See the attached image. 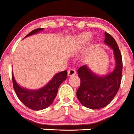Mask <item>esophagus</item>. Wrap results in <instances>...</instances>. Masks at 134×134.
I'll return each instance as SVG.
<instances>
[{
  "mask_svg": "<svg viewBox=\"0 0 134 134\" xmlns=\"http://www.w3.org/2000/svg\"><path fill=\"white\" fill-rule=\"evenodd\" d=\"M68 74L69 76H74V74H76V71L74 69H70V70H68Z\"/></svg>",
  "mask_w": 134,
  "mask_h": 134,
  "instance_id": "esophagus-1",
  "label": "esophagus"
}]
</instances>
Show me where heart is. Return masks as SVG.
I'll return each mask as SVG.
<instances>
[{"label":"heart","instance_id":"obj_1","mask_svg":"<svg viewBox=\"0 0 134 134\" xmlns=\"http://www.w3.org/2000/svg\"><path fill=\"white\" fill-rule=\"evenodd\" d=\"M92 37V34L91 33H84L80 34L77 37V43L79 46H84L88 43Z\"/></svg>","mask_w":134,"mask_h":134}]
</instances>
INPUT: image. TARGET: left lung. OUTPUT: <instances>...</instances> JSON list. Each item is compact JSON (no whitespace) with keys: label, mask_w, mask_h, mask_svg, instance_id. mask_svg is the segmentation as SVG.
I'll return each instance as SVG.
<instances>
[{"label":"left lung","mask_w":134,"mask_h":134,"mask_svg":"<svg viewBox=\"0 0 134 134\" xmlns=\"http://www.w3.org/2000/svg\"><path fill=\"white\" fill-rule=\"evenodd\" d=\"M105 44L112 48L115 60V66L112 72L100 76L93 73L86 65L78 69L80 85L76 97L80 103L91 109L106 107L113 100L119 91L122 76L123 62L120 50L113 37L105 32Z\"/></svg>","instance_id":"1"}]
</instances>
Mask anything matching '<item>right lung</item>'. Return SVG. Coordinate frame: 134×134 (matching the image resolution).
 I'll list each match as a JSON object with an SVG mask.
<instances>
[{
	"mask_svg": "<svg viewBox=\"0 0 134 134\" xmlns=\"http://www.w3.org/2000/svg\"><path fill=\"white\" fill-rule=\"evenodd\" d=\"M43 29V28L34 29L25 37L37 34ZM67 74L68 72L66 70L57 73L46 86L34 91L26 89L20 86L16 83L13 72L12 80L14 90L19 99L28 108L35 111H39L47 108L52 105L56 97L59 86L66 80Z\"/></svg>",
	"mask_w": 134,
	"mask_h": 134,
	"instance_id": "1",
	"label": "right lung"
}]
</instances>
